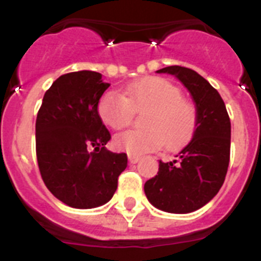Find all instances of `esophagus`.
I'll return each mask as SVG.
<instances>
[{"label": "esophagus", "mask_w": 261, "mask_h": 261, "mask_svg": "<svg viewBox=\"0 0 261 261\" xmlns=\"http://www.w3.org/2000/svg\"><path fill=\"white\" fill-rule=\"evenodd\" d=\"M128 159H129V163H132V165H135V163L140 162V159H141V156L136 155V154H128Z\"/></svg>", "instance_id": "obj_1"}]
</instances>
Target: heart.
Listing matches in <instances>:
<instances>
[{
  "mask_svg": "<svg viewBox=\"0 0 261 261\" xmlns=\"http://www.w3.org/2000/svg\"><path fill=\"white\" fill-rule=\"evenodd\" d=\"M146 112L142 129H133L117 136L115 146L129 154L158 150L163 145L177 147L186 144L197 126V110L181 96V90L162 77H146L126 86L124 95L107 91L98 102L103 123L115 130L133 121L135 111Z\"/></svg>",
  "mask_w": 261,
  "mask_h": 261,
  "instance_id": "obj_1",
  "label": "heart"
}]
</instances>
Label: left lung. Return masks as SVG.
Wrapping results in <instances>:
<instances>
[{
  "label": "left lung",
  "mask_w": 261,
  "mask_h": 261,
  "mask_svg": "<svg viewBox=\"0 0 261 261\" xmlns=\"http://www.w3.org/2000/svg\"><path fill=\"white\" fill-rule=\"evenodd\" d=\"M188 89L197 110L193 137L172 162L159 161L158 174L145 183V195L155 208L168 213H191L218 193L230 161L231 124L216 89L195 70L174 65L159 69Z\"/></svg>",
  "instance_id": "8db88e82"
}]
</instances>
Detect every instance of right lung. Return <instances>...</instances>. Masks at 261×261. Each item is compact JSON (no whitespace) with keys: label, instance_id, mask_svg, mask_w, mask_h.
I'll return each instance as SVG.
<instances>
[{"label":"right lung","instance_id":"add662e5","mask_svg":"<svg viewBox=\"0 0 261 261\" xmlns=\"http://www.w3.org/2000/svg\"><path fill=\"white\" fill-rule=\"evenodd\" d=\"M110 84L91 70L68 73L45 91L36 117V158L41 179L56 199L91 209L110 201L125 170V153L106 149L111 133L98 114Z\"/></svg>","mask_w":261,"mask_h":261}]
</instances>
